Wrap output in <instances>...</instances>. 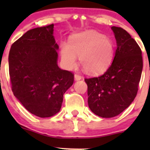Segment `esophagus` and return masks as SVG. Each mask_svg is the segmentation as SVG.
Returning a JSON list of instances; mask_svg holds the SVG:
<instances>
[{
	"label": "esophagus",
	"instance_id": "esophagus-1",
	"mask_svg": "<svg viewBox=\"0 0 150 150\" xmlns=\"http://www.w3.org/2000/svg\"><path fill=\"white\" fill-rule=\"evenodd\" d=\"M74 78H75V81H81V80L82 79V77H81V75H78V74H75V75H74Z\"/></svg>",
	"mask_w": 150,
	"mask_h": 150
}]
</instances>
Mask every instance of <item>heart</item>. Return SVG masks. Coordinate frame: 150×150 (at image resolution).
Listing matches in <instances>:
<instances>
[{"label": "heart", "mask_w": 150, "mask_h": 150, "mask_svg": "<svg viewBox=\"0 0 150 150\" xmlns=\"http://www.w3.org/2000/svg\"><path fill=\"white\" fill-rule=\"evenodd\" d=\"M115 45L111 38L94 30H88L70 36L69 43L62 42V62L68 69L75 67L77 57L88 74L99 75L105 72L112 62Z\"/></svg>", "instance_id": "heart-1"}]
</instances>
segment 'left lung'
<instances>
[{
    "mask_svg": "<svg viewBox=\"0 0 150 150\" xmlns=\"http://www.w3.org/2000/svg\"><path fill=\"white\" fill-rule=\"evenodd\" d=\"M117 43L114 59L106 72L86 78L90 110L102 117H113L128 108L137 96L143 68L141 48L129 33L112 27Z\"/></svg>",
    "mask_w": 150,
    "mask_h": 150,
    "instance_id": "8db88e82",
    "label": "left lung"
}]
</instances>
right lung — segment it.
<instances>
[{"label": "right lung", "mask_w": 150, "mask_h": 150, "mask_svg": "<svg viewBox=\"0 0 150 150\" xmlns=\"http://www.w3.org/2000/svg\"><path fill=\"white\" fill-rule=\"evenodd\" d=\"M54 25L28 30L12 44L8 55L12 91L27 110L40 117L59 112L74 75L59 67Z\"/></svg>", "instance_id": "obj_1"}]
</instances>
